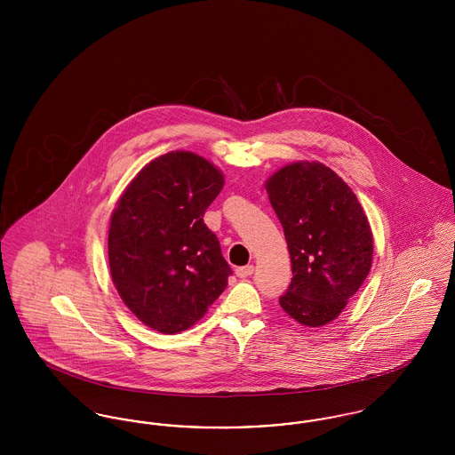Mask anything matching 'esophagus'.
I'll use <instances>...</instances> for the list:
<instances>
[{
	"label": "esophagus",
	"instance_id": "1",
	"mask_svg": "<svg viewBox=\"0 0 455 455\" xmlns=\"http://www.w3.org/2000/svg\"><path fill=\"white\" fill-rule=\"evenodd\" d=\"M252 273H254V266H240V267L235 269V275H237L238 278H247Z\"/></svg>",
	"mask_w": 455,
	"mask_h": 455
}]
</instances>
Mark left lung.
<instances>
[{"instance_id": "8db88e82", "label": "left lung", "mask_w": 455, "mask_h": 455, "mask_svg": "<svg viewBox=\"0 0 455 455\" xmlns=\"http://www.w3.org/2000/svg\"><path fill=\"white\" fill-rule=\"evenodd\" d=\"M290 251L293 278L280 297L300 324L336 319L365 282L373 238L367 217L347 182L317 162L283 167L266 182Z\"/></svg>"}]
</instances>
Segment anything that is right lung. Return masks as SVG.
<instances>
[{"label":"right lung","instance_id":"right-lung-1","mask_svg":"<svg viewBox=\"0 0 455 455\" xmlns=\"http://www.w3.org/2000/svg\"><path fill=\"white\" fill-rule=\"evenodd\" d=\"M223 188L208 160L171 152L141 169L108 228L112 282L131 312L164 334L186 331L232 275L203 217Z\"/></svg>","mask_w":455,"mask_h":455}]
</instances>
